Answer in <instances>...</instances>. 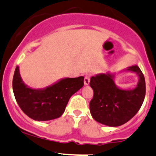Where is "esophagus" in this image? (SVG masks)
Instances as JSON below:
<instances>
[{"label":"esophagus","mask_w":156,"mask_h":156,"mask_svg":"<svg viewBox=\"0 0 156 156\" xmlns=\"http://www.w3.org/2000/svg\"><path fill=\"white\" fill-rule=\"evenodd\" d=\"M90 76L89 75H87L86 76L84 77V85H88L90 83Z\"/></svg>","instance_id":"34e87169"}]
</instances>
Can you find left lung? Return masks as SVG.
Listing matches in <instances>:
<instances>
[{"label":"left lung","instance_id":"left-lung-1","mask_svg":"<svg viewBox=\"0 0 156 156\" xmlns=\"http://www.w3.org/2000/svg\"><path fill=\"white\" fill-rule=\"evenodd\" d=\"M130 71L139 77L138 83L132 88L122 89L115 83V75ZM93 98L90 102L92 117L99 123L117 127L130 120L140 110L146 93L145 78L138 66H129L118 73L97 74L91 77Z\"/></svg>","mask_w":156,"mask_h":156}]
</instances>
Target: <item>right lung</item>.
I'll return each mask as SVG.
<instances>
[{"mask_svg":"<svg viewBox=\"0 0 156 156\" xmlns=\"http://www.w3.org/2000/svg\"><path fill=\"white\" fill-rule=\"evenodd\" d=\"M83 86V77L61 78L42 89L31 88L23 81L16 66L12 90L23 112L37 121H48L60 117L65 111L70 97Z\"/></svg>","mask_w":156,"mask_h":156,"instance_id":"obj_1","label":"right lung"}]
</instances>
